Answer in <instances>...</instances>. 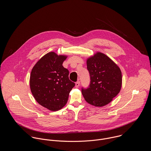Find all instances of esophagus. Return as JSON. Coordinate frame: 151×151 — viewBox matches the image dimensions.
Masks as SVG:
<instances>
[{
    "instance_id": "34e87169",
    "label": "esophagus",
    "mask_w": 151,
    "mask_h": 151,
    "mask_svg": "<svg viewBox=\"0 0 151 151\" xmlns=\"http://www.w3.org/2000/svg\"><path fill=\"white\" fill-rule=\"evenodd\" d=\"M80 81L76 82V88H78V86H80Z\"/></svg>"
}]
</instances>
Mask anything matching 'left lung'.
I'll list each match as a JSON object with an SVG mask.
<instances>
[{"mask_svg": "<svg viewBox=\"0 0 151 151\" xmlns=\"http://www.w3.org/2000/svg\"><path fill=\"white\" fill-rule=\"evenodd\" d=\"M91 83L89 88L82 89V94L89 104L104 106L119 93L122 74L119 67L105 54L97 52L86 59Z\"/></svg>", "mask_w": 151, "mask_h": 151, "instance_id": "1", "label": "left lung"}]
</instances>
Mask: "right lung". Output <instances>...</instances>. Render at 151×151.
Listing matches in <instances>:
<instances>
[{
    "label": "right lung",
    "mask_w": 151,
    "mask_h": 151,
    "mask_svg": "<svg viewBox=\"0 0 151 151\" xmlns=\"http://www.w3.org/2000/svg\"><path fill=\"white\" fill-rule=\"evenodd\" d=\"M67 58V55L49 52L37 62L31 72L32 94L40 105L51 111L65 106L75 86L69 80L68 70L62 65Z\"/></svg>",
    "instance_id": "add662e5"
}]
</instances>
